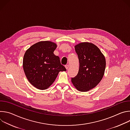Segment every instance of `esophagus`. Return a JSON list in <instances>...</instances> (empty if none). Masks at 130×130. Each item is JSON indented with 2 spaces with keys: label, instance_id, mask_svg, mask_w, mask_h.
<instances>
[{
  "label": "esophagus",
  "instance_id": "esophagus-1",
  "mask_svg": "<svg viewBox=\"0 0 130 130\" xmlns=\"http://www.w3.org/2000/svg\"><path fill=\"white\" fill-rule=\"evenodd\" d=\"M65 66V68L66 69H68L69 68V65H66Z\"/></svg>",
  "mask_w": 130,
  "mask_h": 130
}]
</instances>
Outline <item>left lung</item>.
<instances>
[{
  "mask_svg": "<svg viewBox=\"0 0 130 130\" xmlns=\"http://www.w3.org/2000/svg\"><path fill=\"white\" fill-rule=\"evenodd\" d=\"M75 48L80 65L77 75L71 78V82L78 90L87 91L102 80L106 66L105 58L99 48L91 43H80Z\"/></svg>",
  "mask_w": 130,
  "mask_h": 130,
  "instance_id": "obj_1",
  "label": "left lung"
}]
</instances>
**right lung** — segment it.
<instances>
[{"instance_id":"add662e5","label":"right lung","mask_w":130,"mask_h":130,"mask_svg":"<svg viewBox=\"0 0 130 130\" xmlns=\"http://www.w3.org/2000/svg\"><path fill=\"white\" fill-rule=\"evenodd\" d=\"M57 44L41 41L28 49L24 56L23 68L29 82L35 88L44 90L54 82L60 71H66L60 58L53 53Z\"/></svg>"}]
</instances>
